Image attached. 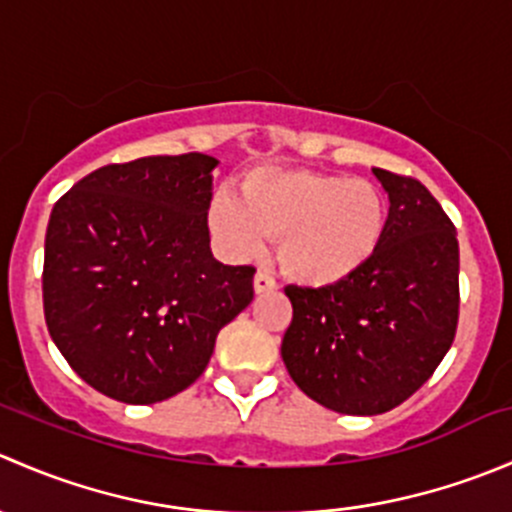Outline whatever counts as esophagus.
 I'll list each match as a JSON object with an SVG mask.
<instances>
[{
	"instance_id": "esophagus-1",
	"label": "esophagus",
	"mask_w": 512,
	"mask_h": 512,
	"mask_svg": "<svg viewBox=\"0 0 512 512\" xmlns=\"http://www.w3.org/2000/svg\"><path fill=\"white\" fill-rule=\"evenodd\" d=\"M252 285H255V294H267V292H275L277 289V282L272 280L270 275H265V272H257Z\"/></svg>"
}]
</instances>
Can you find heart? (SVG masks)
<instances>
[{"label": "heart", "instance_id": "obj_1", "mask_svg": "<svg viewBox=\"0 0 512 512\" xmlns=\"http://www.w3.org/2000/svg\"><path fill=\"white\" fill-rule=\"evenodd\" d=\"M208 227L232 262L255 260L277 237L292 282L339 287L374 262L389 232V200L371 180L344 173L265 165L245 175L240 195L218 190Z\"/></svg>", "mask_w": 512, "mask_h": 512}]
</instances>
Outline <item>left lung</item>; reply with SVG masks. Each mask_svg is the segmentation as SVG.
Listing matches in <instances>:
<instances>
[{
  "instance_id": "1",
  "label": "left lung",
  "mask_w": 512,
  "mask_h": 512,
  "mask_svg": "<svg viewBox=\"0 0 512 512\" xmlns=\"http://www.w3.org/2000/svg\"><path fill=\"white\" fill-rule=\"evenodd\" d=\"M374 175L391 203L374 262L339 287L285 289L289 376L309 399L352 416L384 414L421 389L458 324L456 227L418 180Z\"/></svg>"
}]
</instances>
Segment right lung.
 <instances>
[{
    "label": "right lung",
    "mask_w": 512,
    "mask_h": 512,
    "mask_svg": "<svg viewBox=\"0 0 512 512\" xmlns=\"http://www.w3.org/2000/svg\"><path fill=\"white\" fill-rule=\"evenodd\" d=\"M205 153L103 165L54 205L44 242V317L89 386L156 404L205 371L215 339L252 302V267L213 257Z\"/></svg>",
    "instance_id": "add662e5"
}]
</instances>
